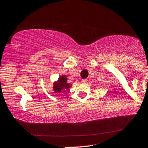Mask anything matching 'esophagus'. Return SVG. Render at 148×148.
Masks as SVG:
<instances>
[{"label": "esophagus", "instance_id": "34e87169", "mask_svg": "<svg viewBox=\"0 0 148 148\" xmlns=\"http://www.w3.org/2000/svg\"><path fill=\"white\" fill-rule=\"evenodd\" d=\"M87 82H88V81H87L86 79H83V80H82V81H81V83H83V84H86Z\"/></svg>", "mask_w": 148, "mask_h": 148}]
</instances>
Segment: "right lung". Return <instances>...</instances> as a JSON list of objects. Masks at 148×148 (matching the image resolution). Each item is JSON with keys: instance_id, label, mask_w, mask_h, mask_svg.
I'll return each instance as SVG.
<instances>
[{"instance_id": "add662e5", "label": "right lung", "mask_w": 148, "mask_h": 148, "mask_svg": "<svg viewBox=\"0 0 148 148\" xmlns=\"http://www.w3.org/2000/svg\"><path fill=\"white\" fill-rule=\"evenodd\" d=\"M70 84L67 82V78L65 75L60 76L58 79V81L54 83V90L55 92H60L62 90H65V89H68L70 88Z\"/></svg>"}]
</instances>
